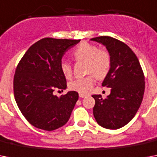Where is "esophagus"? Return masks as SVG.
I'll return each instance as SVG.
<instances>
[{
	"mask_svg": "<svg viewBox=\"0 0 157 157\" xmlns=\"http://www.w3.org/2000/svg\"><path fill=\"white\" fill-rule=\"evenodd\" d=\"M79 96H80V98H86V96L87 95H86V94H79Z\"/></svg>",
	"mask_w": 157,
	"mask_h": 157,
	"instance_id": "esophagus-1",
	"label": "esophagus"
}]
</instances>
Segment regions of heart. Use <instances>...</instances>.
<instances>
[{
  "label": "heart",
  "mask_w": 157,
  "mask_h": 157,
  "mask_svg": "<svg viewBox=\"0 0 157 157\" xmlns=\"http://www.w3.org/2000/svg\"><path fill=\"white\" fill-rule=\"evenodd\" d=\"M72 57L76 62H86V71L89 76L74 80L69 84V89L80 94H88L97 79L105 78L112 66V58L109 52L101 50L98 45L89 42H81L72 51ZM60 69L66 79L72 76V67L67 61L63 60Z\"/></svg>",
  "instance_id": "obj_1"
}]
</instances>
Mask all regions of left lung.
<instances>
[{
	"instance_id": "obj_1",
	"label": "left lung",
	"mask_w": 157,
	"mask_h": 157,
	"mask_svg": "<svg viewBox=\"0 0 157 157\" xmlns=\"http://www.w3.org/2000/svg\"><path fill=\"white\" fill-rule=\"evenodd\" d=\"M106 46L111 54L112 66L102 86L111 88L103 99L100 94L92 95L95 105L93 113L103 128L117 129L124 126L138 112L144 98L145 81L141 65L130 48L111 36L90 39Z\"/></svg>"
}]
</instances>
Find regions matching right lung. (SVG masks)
<instances>
[{
    "instance_id": "1",
    "label": "right lung",
    "mask_w": 157,
    "mask_h": 157,
    "mask_svg": "<svg viewBox=\"0 0 157 157\" xmlns=\"http://www.w3.org/2000/svg\"><path fill=\"white\" fill-rule=\"evenodd\" d=\"M80 40L43 38L33 44L18 63L13 76L14 98L33 126L51 131L68 121L78 93L69 91L58 97L53 92L67 88L60 69L62 58Z\"/></svg>"
}]
</instances>
